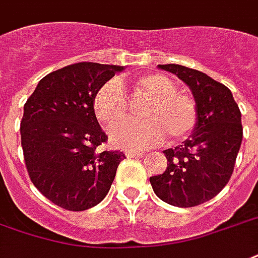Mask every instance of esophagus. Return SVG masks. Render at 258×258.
<instances>
[{"label": "esophagus", "instance_id": "34e87169", "mask_svg": "<svg viewBox=\"0 0 258 258\" xmlns=\"http://www.w3.org/2000/svg\"><path fill=\"white\" fill-rule=\"evenodd\" d=\"M127 157H131V158H135V157H144L145 153L144 152H133V150H125L124 152Z\"/></svg>", "mask_w": 258, "mask_h": 258}]
</instances>
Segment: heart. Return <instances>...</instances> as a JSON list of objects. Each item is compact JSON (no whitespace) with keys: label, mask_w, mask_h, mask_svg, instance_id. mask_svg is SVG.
<instances>
[{"label":"heart","mask_w":258,"mask_h":258,"mask_svg":"<svg viewBox=\"0 0 258 258\" xmlns=\"http://www.w3.org/2000/svg\"><path fill=\"white\" fill-rule=\"evenodd\" d=\"M133 94L150 100L144 112L146 123L117 125L128 116L127 94L117 81L104 83L93 98L98 121L106 128L113 127L109 139L116 148L144 150L163 144L168 135L172 141L184 139L196 127L197 105L190 95L177 91L175 82L167 75L148 74L135 79Z\"/></svg>","instance_id":"1"}]
</instances>
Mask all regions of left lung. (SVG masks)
Segmentation results:
<instances>
[{
    "mask_svg": "<svg viewBox=\"0 0 258 258\" xmlns=\"http://www.w3.org/2000/svg\"><path fill=\"white\" fill-rule=\"evenodd\" d=\"M184 82L197 105L191 135L164 150V173L150 177L156 196L169 205L190 208L217 196L230 180L242 144L241 110L232 93L201 71L179 64H160Z\"/></svg>",
    "mask_w": 258,
    "mask_h": 258,
    "instance_id": "left-lung-1",
    "label": "left lung"
}]
</instances>
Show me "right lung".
I'll use <instances>...</instances> for the list:
<instances>
[{
	"label": "right lung",
	"instance_id": "right-lung-1",
	"mask_svg": "<svg viewBox=\"0 0 258 258\" xmlns=\"http://www.w3.org/2000/svg\"><path fill=\"white\" fill-rule=\"evenodd\" d=\"M121 66L78 62L39 81L24 104L20 135L31 182L53 204L79 212L105 198L123 152H101L108 137L93 98Z\"/></svg>",
	"mask_w": 258,
	"mask_h": 258
}]
</instances>
